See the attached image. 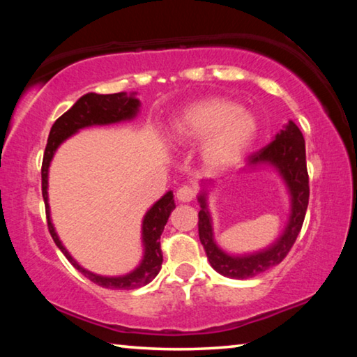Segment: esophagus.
I'll list each match as a JSON object with an SVG mask.
<instances>
[{
	"label": "esophagus",
	"mask_w": 357,
	"mask_h": 357,
	"mask_svg": "<svg viewBox=\"0 0 357 357\" xmlns=\"http://www.w3.org/2000/svg\"><path fill=\"white\" fill-rule=\"evenodd\" d=\"M195 189H193V187H190V185H183V187H179L178 189V192H176V197H178V200L179 202H183V203H189V202H192L193 198H195Z\"/></svg>",
	"instance_id": "34e87169"
}]
</instances>
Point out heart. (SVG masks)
<instances>
[{"mask_svg": "<svg viewBox=\"0 0 357 357\" xmlns=\"http://www.w3.org/2000/svg\"><path fill=\"white\" fill-rule=\"evenodd\" d=\"M258 130L257 119L239 110L236 102L211 98L187 107L172 124L176 144L202 143L200 155L211 168H225L250 148Z\"/></svg>", "mask_w": 357, "mask_h": 357, "instance_id": "b5f03b06", "label": "heart"}]
</instances>
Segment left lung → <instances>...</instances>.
Listing matches in <instances>:
<instances>
[{"instance_id": "obj_1", "label": "left lung", "mask_w": 357, "mask_h": 357, "mask_svg": "<svg viewBox=\"0 0 357 357\" xmlns=\"http://www.w3.org/2000/svg\"><path fill=\"white\" fill-rule=\"evenodd\" d=\"M247 165L274 167L285 183L291 200V213L282 236L268 249L250 253V255H229L223 252L214 241L213 220L208 211L206 190L198 195L200 213H198V234L206 252L209 263L217 273L229 279H250L279 264L291 250L296 238L304 223L307 204H309V173L305 162V142L293 121L283 128L275 138L263 149L247 157Z\"/></svg>"}]
</instances>
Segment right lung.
Returning a JSON list of instances; mask_svg holds the SVG:
<instances>
[{
    "label": "right lung",
    "instance_id": "1",
    "mask_svg": "<svg viewBox=\"0 0 357 357\" xmlns=\"http://www.w3.org/2000/svg\"><path fill=\"white\" fill-rule=\"evenodd\" d=\"M140 108V100L135 98V93L126 94V93H114V94H96L88 93L82 96L74 105H72L68 112L61 114L55 124L52 126L50 135H48L44 160H42V197L45 202V214H47V223L48 231H50L53 241L58 245V249L64 253V257L69 259L75 269L88 277L89 280L98 283L99 287L110 288V289H135L148 285V283L159 274L162 268V257L160 250V234L164 231L167 225L168 217H170L172 211L176 208L173 200V192H167L159 202H155L153 206L148 209V213L143 217L142 223V239H143V258L142 263L132 271V273L126 275L118 277H105L98 275L82 268L70 253L66 250L61 241H59L58 234L53 227L50 219V206H48V167L55 155L59 144L64 140H68L70 135H74L83 128H89V126H105V124H114L121 123V121L134 119Z\"/></svg>",
    "mask_w": 357,
    "mask_h": 357
}]
</instances>
